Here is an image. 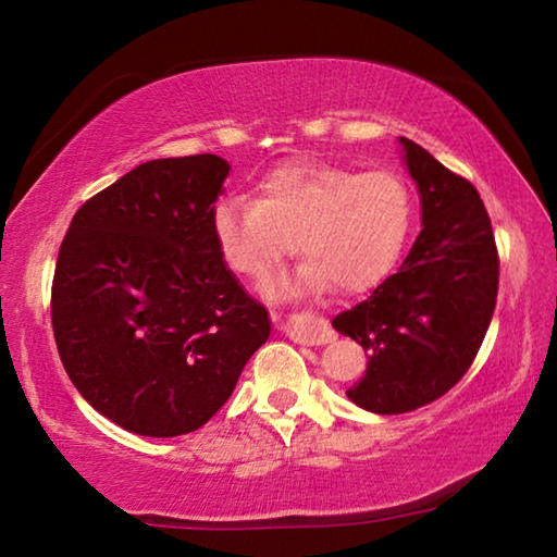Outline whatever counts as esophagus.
Returning <instances> with one entry per match:
<instances>
[{
	"label": "esophagus",
	"mask_w": 557,
	"mask_h": 557,
	"mask_svg": "<svg viewBox=\"0 0 557 557\" xmlns=\"http://www.w3.org/2000/svg\"><path fill=\"white\" fill-rule=\"evenodd\" d=\"M285 334L297 344H307V346H319L326 344L334 338V332L329 329V322L317 314H295L287 319L285 324Z\"/></svg>",
	"instance_id": "esophagus-1"
}]
</instances>
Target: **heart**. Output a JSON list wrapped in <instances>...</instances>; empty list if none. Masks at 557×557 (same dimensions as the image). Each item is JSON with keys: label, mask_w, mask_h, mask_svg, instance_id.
Wrapping results in <instances>:
<instances>
[{"label": "heart", "mask_w": 557, "mask_h": 557, "mask_svg": "<svg viewBox=\"0 0 557 557\" xmlns=\"http://www.w3.org/2000/svg\"><path fill=\"white\" fill-rule=\"evenodd\" d=\"M412 223L408 184L388 169L356 174L317 159L289 162L256 188V201L225 199L213 211V238L233 272L265 282L292 250L305 256L275 295L363 292L398 262Z\"/></svg>", "instance_id": "obj_1"}]
</instances>
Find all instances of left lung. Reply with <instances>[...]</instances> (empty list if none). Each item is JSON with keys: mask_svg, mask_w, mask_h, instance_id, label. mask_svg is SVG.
I'll list each match as a JSON object with an SVG mask.
<instances>
[{"mask_svg": "<svg viewBox=\"0 0 557 557\" xmlns=\"http://www.w3.org/2000/svg\"><path fill=\"white\" fill-rule=\"evenodd\" d=\"M400 147L418 184L422 231L400 270L332 322L369 351L348 400L379 414L418 410L457 385L484 342L498 292L494 231L476 188L412 139L400 137Z\"/></svg>", "mask_w": 557, "mask_h": 557, "instance_id": "obj_1", "label": "left lung"}]
</instances>
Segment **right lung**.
<instances>
[{"mask_svg": "<svg viewBox=\"0 0 557 557\" xmlns=\"http://www.w3.org/2000/svg\"><path fill=\"white\" fill-rule=\"evenodd\" d=\"M228 172L215 154L139 164L83 203L61 243L51 322L63 369L135 435L206 425L270 336L268 309L213 238Z\"/></svg>", "mask_w": 557, "mask_h": 557, "instance_id": "obj_1", "label": "right lung"}]
</instances>
